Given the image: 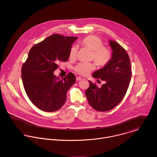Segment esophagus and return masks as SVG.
<instances>
[{
  "mask_svg": "<svg viewBox=\"0 0 157 157\" xmlns=\"http://www.w3.org/2000/svg\"><path fill=\"white\" fill-rule=\"evenodd\" d=\"M81 79H82L81 77H80V76H78V77H76V81H80Z\"/></svg>",
  "mask_w": 157,
  "mask_h": 157,
  "instance_id": "obj_1",
  "label": "esophagus"
}]
</instances>
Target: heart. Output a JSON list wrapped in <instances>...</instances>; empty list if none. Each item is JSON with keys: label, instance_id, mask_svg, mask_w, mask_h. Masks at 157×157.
I'll return each mask as SVG.
<instances>
[{"label": "heart", "instance_id": "heart-1", "mask_svg": "<svg viewBox=\"0 0 157 157\" xmlns=\"http://www.w3.org/2000/svg\"><path fill=\"white\" fill-rule=\"evenodd\" d=\"M81 44L92 51V58L98 67H105L110 62L112 57L111 51L103 46V42L99 37L95 35L87 36L82 40ZM76 52L77 47L72 46L70 49L69 57L74 59ZM93 69L94 65L91 63H79L74 67L75 71L82 76L88 75Z\"/></svg>", "mask_w": 157, "mask_h": 157}]
</instances>
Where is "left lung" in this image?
Here are the masks:
<instances>
[{"label": "left lung", "instance_id": "8db88e82", "mask_svg": "<svg viewBox=\"0 0 157 157\" xmlns=\"http://www.w3.org/2000/svg\"><path fill=\"white\" fill-rule=\"evenodd\" d=\"M113 50L110 62L95 71L92 76L105 81L99 88L89 81L86 91L89 104L96 111H108L116 107L127 93L132 78L131 63L125 49L114 40L109 41Z\"/></svg>", "mask_w": 157, "mask_h": 157}]
</instances>
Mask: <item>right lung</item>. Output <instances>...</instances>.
I'll return each mask as SVG.
<instances>
[{
  "label": "right lung",
  "instance_id": "add662e5",
  "mask_svg": "<svg viewBox=\"0 0 157 157\" xmlns=\"http://www.w3.org/2000/svg\"><path fill=\"white\" fill-rule=\"evenodd\" d=\"M77 37L54 34L35 44L21 69L25 91L32 103L45 112H54L67 100L68 89L75 83L76 77L69 73L60 79L54 75L57 63L69 58L71 45Z\"/></svg>",
  "mask_w": 157,
  "mask_h": 157
}]
</instances>
